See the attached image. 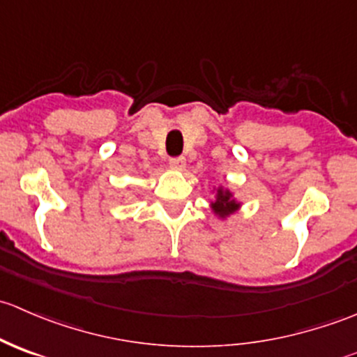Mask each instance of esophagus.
<instances>
[{
	"instance_id": "esophagus-1",
	"label": "esophagus",
	"mask_w": 357,
	"mask_h": 357,
	"mask_svg": "<svg viewBox=\"0 0 357 357\" xmlns=\"http://www.w3.org/2000/svg\"><path fill=\"white\" fill-rule=\"evenodd\" d=\"M169 165H171V169H174V171H183V169L186 167V160L183 157H176L169 160Z\"/></svg>"
}]
</instances>
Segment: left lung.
I'll list each match as a JSON object with an SVG mask.
<instances>
[{"label": "left lung", "mask_w": 357, "mask_h": 357, "mask_svg": "<svg viewBox=\"0 0 357 357\" xmlns=\"http://www.w3.org/2000/svg\"><path fill=\"white\" fill-rule=\"evenodd\" d=\"M212 193H214V200L211 202V211L221 221H226L229 215H233L242 208V202L235 199V193L229 188H226L225 185L214 186Z\"/></svg>", "instance_id": "8db88e82"}]
</instances>
